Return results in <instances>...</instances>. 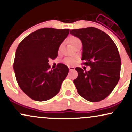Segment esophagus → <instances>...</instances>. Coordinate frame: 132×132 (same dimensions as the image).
I'll return each instance as SVG.
<instances>
[{
    "label": "esophagus",
    "mask_w": 132,
    "mask_h": 132,
    "mask_svg": "<svg viewBox=\"0 0 132 132\" xmlns=\"http://www.w3.org/2000/svg\"><path fill=\"white\" fill-rule=\"evenodd\" d=\"M68 68H69V69L70 71H72V70H75V67H73V66H68Z\"/></svg>",
    "instance_id": "34e87169"
}]
</instances>
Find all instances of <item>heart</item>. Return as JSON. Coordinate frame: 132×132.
Here are the masks:
<instances>
[{
  "instance_id": "heart-1",
  "label": "heart",
  "mask_w": 132,
  "mask_h": 132,
  "mask_svg": "<svg viewBox=\"0 0 132 132\" xmlns=\"http://www.w3.org/2000/svg\"><path fill=\"white\" fill-rule=\"evenodd\" d=\"M69 43L71 44V45L72 46H75L77 43H78L79 42H81V40L78 38L74 37V36H72V37H70L69 38ZM65 62L67 63L68 64H73L75 62V59L73 58V57H67V58L65 59Z\"/></svg>"
}]
</instances>
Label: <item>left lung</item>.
<instances>
[{
    "label": "left lung",
    "mask_w": 132,
    "mask_h": 132,
    "mask_svg": "<svg viewBox=\"0 0 132 132\" xmlns=\"http://www.w3.org/2000/svg\"><path fill=\"white\" fill-rule=\"evenodd\" d=\"M70 33L82 42L81 60L90 67L88 71L76 68L78 76L74 83L78 92L90 102L102 101L119 81L121 59L117 47L107 33L94 27L72 30Z\"/></svg>",
    "instance_id": "8db88e82"
}]
</instances>
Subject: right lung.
I'll return each mask as SVG.
<instances>
[{"mask_svg": "<svg viewBox=\"0 0 132 132\" xmlns=\"http://www.w3.org/2000/svg\"><path fill=\"white\" fill-rule=\"evenodd\" d=\"M69 29L41 28L30 33L16 49L13 69L19 87L29 97L45 101L55 96L67 76L66 65L50 69L49 60L57 56L59 47Z\"/></svg>", "mask_w": 132, "mask_h": 132, "instance_id": "add662e5", "label": "right lung"}]
</instances>
